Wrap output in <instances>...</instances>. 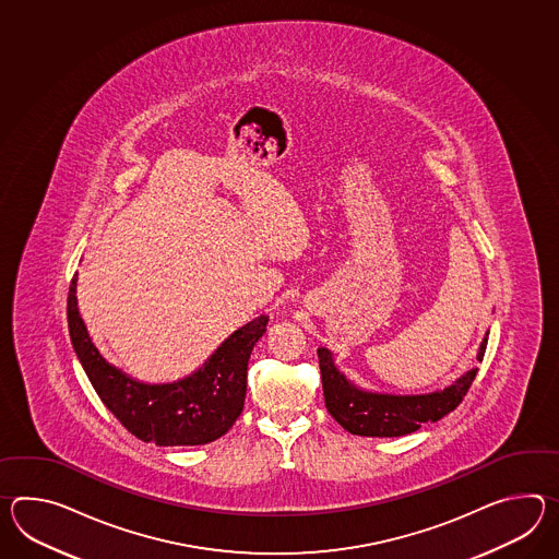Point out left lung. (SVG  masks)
Wrapping results in <instances>:
<instances>
[{
    "label": "left lung",
    "instance_id": "obj_1",
    "mask_svg": "<svg viewBox=\"0 0 559 559\" xmlns=\"http://www.w3.org/2000/svg\"><path fill=\"white\" fill-rule=\"evenodd\" d=\"M487 336L489 331L481 341L477 360H484ZM317 353L326 409L343 429L360 437H401L417 431L423 423L443 419L447 413L457 409L477 374V369H472L461 374L453 385L425 395L372 393L350 383L336 369L333 353L329 348L321 347Z\"/></svg>",
    "mask_w": 559,
    "mask_h": 559
}]
</instances>
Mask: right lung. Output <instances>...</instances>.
<instances>
[{"mask_svg": "<svg viewBox=\"0 0 559 559\" xmlns=\"http://www.w3.org/2000/svg\"><path fill=\"white\" fill-rule=\"evenodd\" d=\"M78 274L68 295V326L75 355L102 403L130 433L160 447L206 445L240 417L247 397L250 353L266 333L269 317L240 326L199 371L174 383L148 385L99 355L78 310Z\"/></svg>", "mask_w": 559, "mask_h": 559, "instance_id": "1", "label": "right lung"}]
</instances>
